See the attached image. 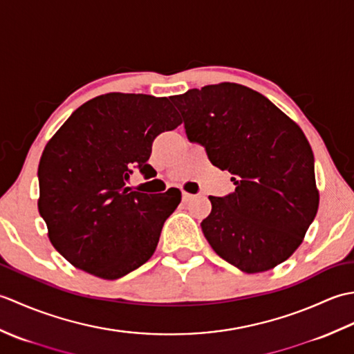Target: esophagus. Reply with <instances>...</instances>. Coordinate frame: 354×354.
<instances>
[{"mask_svg":"<svg viewBox=\"0 0 354 354\" xmlns=\"http://www.w3.org/2000/svg\"><path fill=\"white\" fill-rule=\"evenodd\" d=\"M194 196L192 193H187V192H183V201L184 202H189V201H192Z\"/></svg>","mask_w":354,"mask_h":354,"instance_id":"esophagus-1","label":"esophagus"}]
</instances>
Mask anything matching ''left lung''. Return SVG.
<instances>
[{"instance_id":"obj_1","label":"left lung","mask_w":354,"mask_h":354,"mask_svg":"<svg viewBox=\"0 0 354 354\" xmlns=\"http://www.w3.org/2000/svg\"><path fill=\"white\" fill-rule=\"evenodd\" d=\"M187 137L228 170L236 192L209 196L201 227L214 252L265 272L303 243L319 205L312 147L292 118L254 89L223 82L171 95Z\"/></svg>"}]
</instances>
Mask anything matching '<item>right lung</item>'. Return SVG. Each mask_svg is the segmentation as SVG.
Returning a JSON list of instances; mask_svg holds the SVG:
<instances>
[{"instance_id":"add662e5","label":"right lung","mask_w":354,"mask_h":354,"mask_svg":"<svg viewBox=\"0 0 354 354\" xmlns=\"http://www.w3.org/2000/svg\"><path fill=\"white\" fill-rule=\"evenodd\" d=\"M183 123L167 97L109 93L82 104L45 146L37 208L51 245L73 266L117 280L152 257L181 192L126 187L147 164L153 140Z\"/></svg>"}]
</instances>
